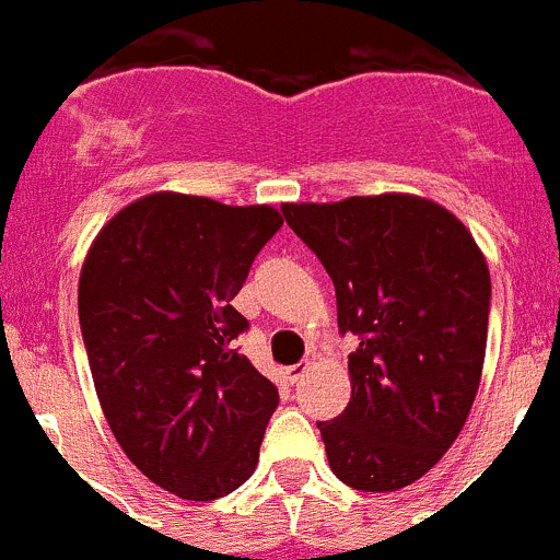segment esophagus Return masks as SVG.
<instances>
[{"label": "esophagus", "instance_id": "esophagus-1", "mask_svg": "<svg viewBox=\"0 0 560 560\" xmlns=\"http://www.w3.org/2000/svg\"><path fill=\"white\" fill-rule=\"evenodd\" d=\"M308 371V363H295V365H290V369H287V380L292 382V385H295L298 380H303V374H306Z\"/></svg>", "mask_w": 560, "mask_h": 560}]
</instances>
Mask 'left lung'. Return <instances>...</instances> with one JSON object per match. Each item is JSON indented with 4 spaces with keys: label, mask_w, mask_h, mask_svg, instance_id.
Instances as JSON below:
<instances>
[{
    "label": "left lung",
    "mask_w": 560,
    "mask_h": 560,
    "mask_svg": "<svg viewBox=\"0 0 560 560\" xmlns=\"http://www.w3.org/2000/svg\"><path fill=\"white\" fill-rule=\"evenodd\" d=\"M287 224L330 273L338 327L354 332L352 398L316 422L343 485L393 493L453 447L488 347L490 270L466 224L420 195L284 202Z\"/></svg>",
    "instance_id": "8db88e82"
}]
</instances>
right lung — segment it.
I'll list each match as a JSON object with an SVG mask.
<instances>
[{"label":"right lung","mask_w":560,"mask_h":560,"mask_svg":"<svg viewBox=\"0 0 560 560\" xmlns=\"http://www.w3.org/2000/svg\"><path fill=\"white\" fill-rule=\"evenodd\" d=\"M273 206L154 191L97 233L78 281L94 389L118 447L178 499L213 501L254 474L279 389L235 338L233 308Z\"/></svg>","instance_id":"1"}]
</instances>
